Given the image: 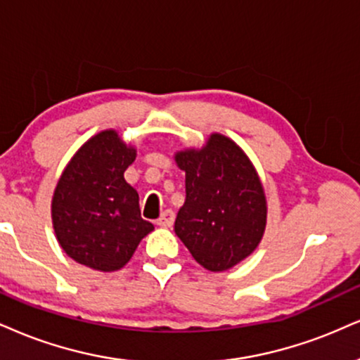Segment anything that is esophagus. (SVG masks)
Masks as SVG:
<instances>
[{
  "instance_id": "obj_1",
  "label": "esophagus",
  "mask_w": 360,
  "mask_h": 360,
  "mask_svg": "<svg viewBox=\"0 0 360 360\" xmlns=\"http://www.w3.org/2000/svg\"><path fill=\"white\" fill-rule=\"evenodd\" d=\"M173 221H175V212L173 210H165L162 214V217L157 220V225L158 227H163V229H168L172 227Z\"/></svg>"
}]
</instances>
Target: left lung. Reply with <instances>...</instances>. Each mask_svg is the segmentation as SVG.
Here are the masks:
<instances>
[{"label":"left lung","instance_id":"1","mask_svg":"<svg viewBox=\"0 0 360 360\" xmlns=\"http://www.w3.org/2000/svg\"><path fill=\"white\" fill-rule=\"evenodd\" d=\"M185 202L175 233L203 269L224 272L254 254L267 227V198L247 153L221 133L175 153Z\"/></svg>","mask_w":360,"mask_h":360}]
</instances>
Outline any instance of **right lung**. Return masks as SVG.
Returning a JSON list of instances; mask_svg holds the SVG:
<instances>
[{
    "label": "right lung",
    "instance_id": "right-lung-1",
    "mask_svg": "<svg viewBox=\"0 0 360 360\" xmlns=\"http://www.w3.org/2000/svg\"><path fill=\"white\" fill-rule=\"evenodd\" d=\"M135 158V146L110 128L86 140L65 167L53 192L51 220L70 259L115 272L155 229L141 219L139 193L125 180Z\"/></svg>",
    "mask_w": 360,
    "mask_h": 360
}]
</instances>
